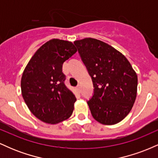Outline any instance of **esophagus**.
<instances>
[{"instance_id": "esophagus-1", "label": "esophagus", "mask_w": 158, "mask_h": 158, "mask_svg": "<svg viewBox=\"0 0 158 158\" xmlns=\"http://www.w3.org/2000/svg\"><path fill=\"white\" fill-rule=\"evenodd\" d=\"M77 88L78 91H79V93H80V91H81V87H80V85H78V86L77 87Z\"/></svg>"}]
</instances>
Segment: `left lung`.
Segmentation results:
<instances>
[{
	"label": "left lung",
	"mask_w": 158,
	"mask_h": 158,
	"mask_svg": "<svg viewBox=\"0 0 158 158\" xmlns=\"http://www.w3.org/2000/svg\"><path fill=\"white\" fill-rule=\"evenodd\" d=\"M93 81L94 95L88 105L103 125H114L131 111L137 91V76L120 52L92 38L74 41Z\"/></svg>",
	"instance_id": "obj_1"
}]
</instances>
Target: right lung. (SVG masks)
<instances>
[{
  "instance_id": "add662e5",
  "label": "right lung",
  "mask_w": 158,
  "mask_h": 158,
  "mask_svg": "<svg viewBox=\"0 0 158 158\" xmlns=\"http://www.w3.org/2000/svg\"><path fill=\"white\" fill-rule=\"evenodd\" d=\"M77 51L70 41L51 39L35 52L23 70L21 81L23 100L42 122L57 124L73 114L77 98L64 85L62 65Z\"/></svg>"
}]
</instances>
